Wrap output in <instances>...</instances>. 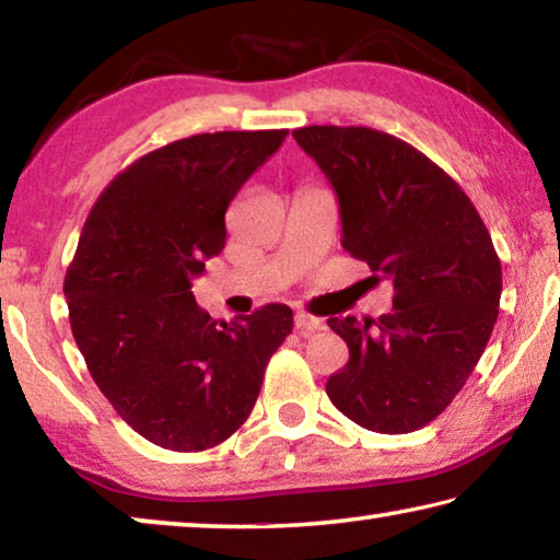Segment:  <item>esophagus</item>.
I'll use <instances>...</instances> for the list:
<instances>
[{
	"instance_id": "34e87169",
	"label": "esophagus",
	"mask_w": 560,
	"mask_h": 560,
	"mask_svg": "<svg viewBox=\"0 0 560 560\" xmlns=\"http://www.w3.org/2000/svg\"><path fill=\"white\" fill-rule=\"evenodd\" d=\"M293 324H296V330L301 336H308V334H314V330L324 328V320L311 316V314H303V311H299V314L293 316Z\"/></svg>"
}]
</instances>
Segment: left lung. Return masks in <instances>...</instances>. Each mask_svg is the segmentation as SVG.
<instances>
[{
    "instance_id": "obj_1",
    "label": "left lung",
    "mask_w": 560,
    "mask_h": 560,
    "mask_svg": "<svg viewBox=\"0 0 560 560\" xmlns=\"http://www.w3.org/2000/svg\"><path fill=\"white\" fill-rule=\"evenodd\" d=\"M293 138L334 187L343 249L395 289L375 324L328 318L350 358L326 393L365 430H420L462 390L494 330L501 261L491 236L464 189L400 138L353 126Z\"/></svg>"
}]
</instances>
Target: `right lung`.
I'll return each mask as SVG.
<instances>
[{
  "mask_svg": "<svg viewBox=\"0 0 560 560\" xmlns=\"http://www.w3.org/2000/svg\"><path fill=\"white\" fill-rule=\"evenodd\" d=\"M289 130H222L136 160L93 205L63 279L89 373L158 447L202 452L242 428L293 314L269 303L217 324L192 279L224 249L226 207Z\"/></svg>",
  "mask_w": 560,
  "mask_h": 560,
  "instance_id": "1",
  "label": "right lung"
}]
</instances>
